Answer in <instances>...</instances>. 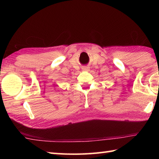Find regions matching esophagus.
<instances>
[{
  "label": "esophagus",
  "instance_id": "1",
  "mask_svg": "<svg viewBox=\"0 0 159 159\" xmlns=\"http://www.w3.org/2000/svg\"><path fill=\"white\" fill-rule=\"evenodd\" d=\"M83 70H84V71H88L89 69L87 68V67H85V68H83Z\"/></svg>",
  "mask_w": 159,
  "mask_h": 159
}]
</instances>
